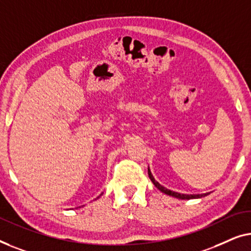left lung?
<instances>
[{
	"label": "left lung",
	"mask_w": 251,
	"mask_h": 251,
	"mask_svg": "<svg viewBox=\"0 0 251 251\" xmlns=\"http://www.w3.org/2000/svg\"><path fill=\"white\" fill-rule=\"evenodd\" d=\"M148 174H149V177L151 179V182H152L153 184H154V186H156L157 189H159L161 192H164V193H166V195H168V196L178 198V199H188L189 200V199H195V198H201V197H204V196L208 195V193H203V195H181V193H178V192L171 191V190L166 189L165 186H162L161 184H159V183L156 181V179H154V177L152 176V174H151V172H150L149 168H148Z\"/></svg>",
	"instance_id": "left-lung-1"
}]
</instances>
